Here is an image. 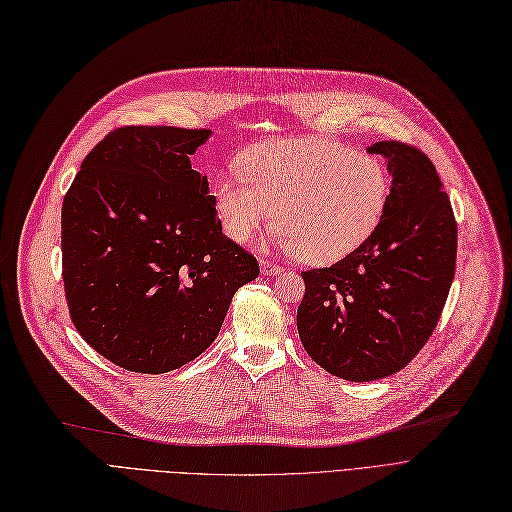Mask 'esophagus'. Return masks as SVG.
<instances>
[{
    "instance_id": "34e87169",
    "label": "esophagus",
    "mask_w": 512,
    "mask_h": 512,
    "mask_svg": "<svg viewBox=\"0 0 512 512\" xmlns=\"http://www.w3.org/2000/svg\"><path fill=\"white\" fill-rule=\"evenodd\" d=\"M259 266H261V272H263V274H270V276H274V274H280V272H282V268L278 266V263L268 261V259H261V261H259Z\"/></svg>"
}]
</instances>
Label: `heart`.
<instances>
[{"label":"heart","mask_w":512,"mask_h":512,"mask_svg":"<svg viewBox=\"0 0 512 512\" xmlns=\"http://www.w3.org/2000/svg\"><path fill=\"white\" fill-rule=\"evenodd\" d=\"M242 173L217 179L223 232L244 244L278 219L276 242L314 266L348 257L380 225L390 194L382 160L335 139H282L253 147Z\"/></svg>","instance_id":"heart-1"}]
</instances>
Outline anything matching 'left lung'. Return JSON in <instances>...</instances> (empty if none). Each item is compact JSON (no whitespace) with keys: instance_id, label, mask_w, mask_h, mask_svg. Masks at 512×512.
<instances>
[{"instance_id":"8db88e82","label":"left lung","mask_w":512,"mask_h":512,"mask_svg":"<svg viewBox=\"0 0 512 512\" xmlns=\"http://www.w3.org/2000/svg\"><path fill=\"white\" fill-rule=\"evenodd\" d=\"M392 175L375 232L331 268L301 272L297 331L331 375L373 382L401 371L439 323L456 274L458 225L437 168L399 141H377Z\"/></svg>"}]
</instances>
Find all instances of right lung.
Instances as JSON below:
<instances>
[{"label":"right lung","instance_id":"1","mask_svg":"<svg viewBox=\"0 0 512 512\" xmlns=\"http://www.w3.org/2000/svg\"><path fill=\"white\" fill-rule=\"evenodd\" d=\"M211 130L124 126L84 158L63 200V282L75 329L113 365L166 373L215 342L257 259L221 232L192 166Z\"/></svg>","mask_w":512,"mask_h":512}]
</instances>
